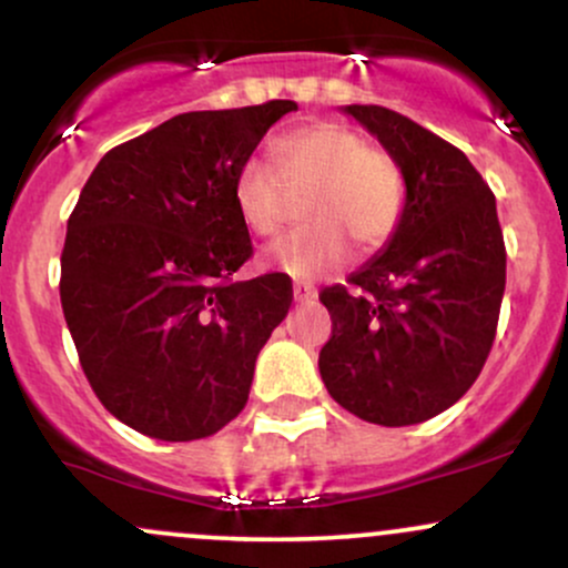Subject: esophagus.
Returning <instances> with one entry per match:
<instances>
[{"label": "esophagus", "mask_w": 568, "mask_h": 568, "mask_svg": "<svg viewBox=\"0 0 568 568\" xmlns=\"http://www.w3.org/2000/svg\"><path fill=\"white\" fill-rule=\"evenodd\" d=\"M293 296H296V302H312V298L317 296V291L315 285L306 283V280H296V283H293Z\"/></svg>", "instance_id": "34e87169"}]
</instances>
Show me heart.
<instances>
[{
    "label": "heart",
    "instance_id": "b5f03b06",
    "mask_svg": "<svg viewBox=\"0 0 568 568\" xmlns=\"http://www.w3.org/2000/svg\"><path fill=\"white\" fill-rule=\"evenodd\" d=\"M285 186H312L304 221L264 251V262L293 277H317L349 258L352 240L376 251L393 237L406 207V181L393 158L336 122H312L270 143ZM234 205L258 237L280 226L283 202L275 173L247 160L234 179Z\"/></svg>",
    "mask_w": 568,
    "mask_h": 568
}]
</instances>
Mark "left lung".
<instances>
[{
  "instance_id": "left-lung-1",
  "label": "left lung",
  "mask_w": 568,
  "mask_h": 568,
  "mask_svg": "<svg viewBox=\"0 0 568 568\" xmlns=\"http://www.w3.org/2000/svg\"><path fill=\"white\" fill-rule=\"evenodd\" d=\"M382 143L406 181L393 237L352 272L355 291L325 288L334 334L321 376L349 414L406 427L452 408L478 379L505 296L497 200L473 162L408 116L342 106Z\"/></svg>"
}]
</instances>
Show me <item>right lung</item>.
Wrapping results in <instances>:
<instances>
[{"label":"right lung","instance_id":"add662e5","mask_svg":"<svg viewBox=\"0 0 568 568\" xmlns=\"http://www.w3.org/2000/svg\"><path fill=\"white\" fill-rule=\"evenodd\" d=\"M293 101L186 112L106 152L67 226L61 304L98 400L158 440H197L245 408L256 357L288 315L251 258L234 179Z\"/></svg>","mask_w":568,"mask_h":568}]
</instances>
